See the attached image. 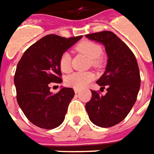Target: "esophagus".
Listing matches in <instances>:
<instances>
[{
	"label": "esophagus",
	"instance_id": "34e87169",
	"mask_svg": "<svg viewBox=\"0 0 154 154\" xmlns=\"http://www.w3.org/2000/svg\"><path fill=\"white\" fill-rule=\"evenodd\" d=\"M74 91L75 93H79V92H80V89H78V88H74Z\"/></svg>",
	"mask_w": 154,
	"mask_h": 154
}]
</instances>
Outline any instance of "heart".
<instances>
[{
    "label": "heart",
    "mask_w": 154,
    "mask_h": 154,
    "mask_svg": "<svg viewBox=\"0 0 154 154\" xmlns=\"http://www.w3.org/2000/svg\"><path fill=\"white\" fill-rule=\"evenodd\" d=\"M76 51L83 54L91 60L93 67L98 68L101 64L99 56L102 54V48L99 45L91 41H83L75 47ZM61 71L67 73L70 70V55L68 52L63 53L59 60ZM93 79V74L90 72H75L66 78V84L74 88H83Z\"/></svg>",
    "instance_id": "b5f03b06"
}]
</instances>
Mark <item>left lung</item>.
Here are the masks:
<instances>
[{
  "instance_id": "1",
  "label": "left lung",
  "mask_w": 154,
  "mask_h": 154,
  "mask_svg": "<svg viewBox=\"0 0 154 154\" xmlns=\"http://www.w3.org/2000/svg\"><path fill=\"white\" fill-rule=\"evenodd\" d=\"M86 37L102 44L108 57L105 71L97 81L107 92L101 96L92 91L86 109L95 125L112 127L127 116L136 101L140 86L138 63L131 50L115 33L103 31Z\"/></svg>"
}]
</instances>
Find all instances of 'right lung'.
I'll list each match as a JSON object with an SVG mask.
<instances>
[{"instance_id":"obj_1","label":"right lung","mask_w":154,"mask_h":154,"mask_svg":"<svg viewBox=\"0 0 154 154\" xmlns=\"http://www.w3.org/2000/svg\"><path fill=\"white\" fill-rule=\"evenodd\" d=\"M81 38L47 35L29 47L18 63L14 75L17 101L34 125L52 129L64 121L68 104L74 96V90L62 87L54 94L49 84L62 82L60 57Z\"/></svg>"}]
</instances>
